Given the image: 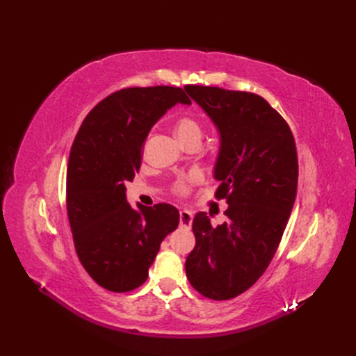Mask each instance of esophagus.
Segmentation results:
<instances>
[{
	"label": "esophagus",
	"instance_id": "esophagus-1",
	"mask_svg": "<svg viewBox=\"0 0 356 356\" xmlns=\"http://www.w3.org/2000/svg\"><path fill=\"white\" fill-rule=\"evenodd\" d=\"M193 222V213L188 211H179V224L182 227L190 229Z\"/></svg>",
	"mask_w": 356,
	"mask_h": 356
}]
</instances>
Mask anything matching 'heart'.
Returning a JSON list of instances; mask_svg holds the SVG:
<instances>
[{
	"instance_id": "1",
	"label": "heart",
	"mask_w": 356,
	"mask_h": 356,
	"mask_svg": "<svg viewBox=\"0 0 356 356\" xmlns=\"http://www.w3.org/2000/svg\"><path fill=\"white\" fill-rule=\"evenodd\" d=\"M175 134L177 136L181 139L182 144H186L191 139H200L202 136V127L197 123V120L195 118L190 117V115H181L178 120L175 122ZM197 179V175L193 174L188 178H186L184 181H181L178 187H177V193L178 195H187L190 184L191 182H195Z\"/></svg>"
}]
</instances>
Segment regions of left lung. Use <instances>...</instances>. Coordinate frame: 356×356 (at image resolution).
I'll list each match as a JSON object with an SVG mask.
<instances>
[{
  "label": "left lung",
  "mask_w": 356,
  "mask_h": 356,
  "mask_svg": "<svg viewBox=\"0 0 356 356\" xmlns=\"http://www.w3.org/2000/svg\"><path fill=\"white\" fill-rule=\"evenodd\" d=\"M184 89L220 131L215 197L229 203L227 221L217 227L207 213H196L186 273L202 296L230 300L260 279L281 243L297 195L296 141L285 118L260 95L212 86Z\"/></svg>",
  "instance_id": "obj_1"
}]
</instances>
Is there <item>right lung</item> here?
<instances>
[{"label":"right lung","mask_w":356,"mask_h":356,"mask_svg":"<svg viewBox=\"0 0 356 356\" xmlns=\"http://www.w3.org/2000/svg\"><path fill=\"white\" fill-rule=\"evenodd\" d=\"M177 102L191 104L172 86L117 90L86 115L72 143L67 211L75 252L93 281L113 293L147 281L161 241L179 224L169 203L135 211L126 202L149 129Z\"/></svg>","instance_id":"obj_1"}]
</instances>
